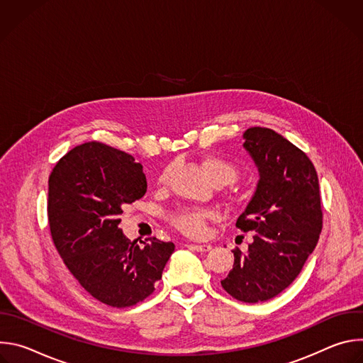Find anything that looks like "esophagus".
<instances>
[{
    "instance_id": "1",
    "label": "esophagus",
    "mask_w": 363,
    "mask_h": 363,
    "mask_svg": "<svg viewBox=\"0 0 363 363\" xmlns=\"http://www.w3.org/2000/svg\"><path fill=\"white\" fill-rule=\"evenodd\" d=\"M186 247H189L191 250L198 251V252H206V251L211 250L210 244H188Z\"/></svg>"
}]
</instances>
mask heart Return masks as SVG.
Returning <instances> with one entry per match:
<instances>
[{"label": "heart", "instance_id": "b5f03b06", "mask_svg": "<svg viewBox=\"0 0 363 363\" xmlns=\"http://www.w3.org/2000/svg\"><path fill=\"white\" fill-rule=\"evenodd\" d=\"M202 167L216 185L233 184L238 177L237 167L231 161H228L223 157H217V155L205 157L202 160ZM169 175H171V168H167L161 174L158 182L161 185H165L168 182ZM213 218H214V214L211 211L181 208L171 216V224L177 230H179L181 233H184L186 235L199 237L205 233L206 224H208V221Z\"/></svg>", "mask_w": 363, "mask_h": 363}]
</instances>
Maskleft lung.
Masks as SVG:
<instances>
[{"mask_svg": "<svg viewBox=\"0 0 363 363\" xmlns=\"http://www.w3.org/2000/svg\"><path fill=\"white\" fill-rule=\"evenodd\" d=\"M244 147L260 174L255 192L235 227L252 231L244 254L221 280L224 290L244 303H260L289 287L313 252L323 214L319 179L307 155L269 128L244 132Z\"/></svg>", "mask_w": 363, "mask_h": 363, "instance_id": "1", "label": "left lung"}]
</instances>
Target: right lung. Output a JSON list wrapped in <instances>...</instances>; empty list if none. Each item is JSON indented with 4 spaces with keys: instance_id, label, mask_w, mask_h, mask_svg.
I'll use <instances>...</instances> for the list:
<instances>
[{
    "instance_id": "add662e5",
    "label": "right lung",
    "mask_w": 363,
    "mask_h": 363,
    "mask_svg": "<svg viewBox=\"0 0 363 363\" xmlns=\"http://www.w3.org/2000/svg\"><path fill=\"white\" fill-rule=\"evenodd\" d=\"M146 188L143 168L132 155L100 142L73 147L48 178L51 238L80 286L112 307L150 296L175 250L157 237L140 245L119 228L122 208Z\"/></svg>"
}]
</instances>
